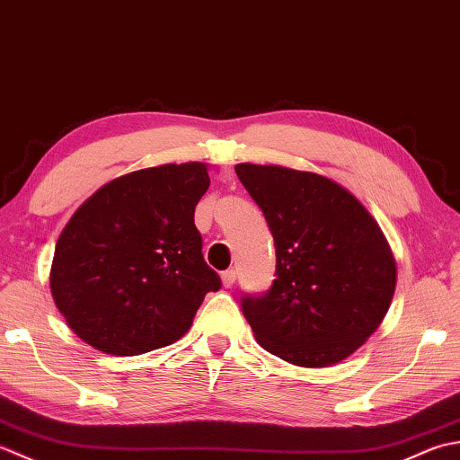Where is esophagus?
Returning <instances> with one entry per match:
<instances>
[{
    "instance_id": "1",
    "label": "esophagus",
    "mask_w": 460,
    "mask_h": 460,
    "mask_svg": "<svg viewBox=\"0 0 460 460\" xmlns=\"http://www.w3.org/2000/svg\"><path fill=\"white\" fill-rule=\"evenodd\" d=\"M234 282H236V270L222 271V284H224V288H232Z\"/></svg>"
}]
</instances>
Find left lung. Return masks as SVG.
Here are the masks:
<instances>
[{"mask_svg": "<svg viewBox=\"0 0 460 460\" xmlns=\"http://www.w3.org/2000/svg\"><path fill=\"white\" fill-rule=\"evenodd\" d=\"M276 246L266 294L242 296L258 343L299 367H327L377 330L397 268L379 224L343 186L276 164H236Z\"/></svg>", "mask_w": 460, "mask_h": 460, "instance_id": "1", "label": "left lung"}]
</instances>
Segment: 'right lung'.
Instances as JSON below:
<instances>
[{
	"instance_id": "right-lung-1",
	"label": "right lung",
	"mask_w": 460,
	"mask_h": 460,
	"mask_svg": "<svg viewBox=\"0 0 460 460\" xmlns=\"http://www.w3.org/2000/svg\"><path fill=\"white\" fill-rule=\"evenodd\" d=\"M208 186L204 163L143 168L101 186L73 214L49 284L91 348L140 355L171 345L190 330L204 296L220 289L194 226Z\"/></svg>"
}]
</instances>
